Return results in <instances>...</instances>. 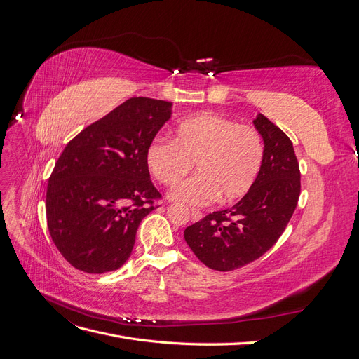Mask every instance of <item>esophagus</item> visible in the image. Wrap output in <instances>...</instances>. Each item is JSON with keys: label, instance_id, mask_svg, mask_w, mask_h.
<instances>
[{"label": "esophagus", "instance_id": "obj_1", "mask_svg": "<svg viewBox=\"0 0 359 359\" xmlns=\"http://www.w3.org/2000/svg\"><path fill=\"white\" fill-rule=\"evenodd\" d=\"M203 217V214L201 212V211H198V210H191V220L193 222H199L201 219Z\"/></svg>", "mask_w": 359, "mask_h": 359}]
</instances>
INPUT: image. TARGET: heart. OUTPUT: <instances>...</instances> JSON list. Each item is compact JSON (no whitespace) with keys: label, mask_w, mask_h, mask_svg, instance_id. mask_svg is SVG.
<instances>
[{"label":"heart","mask_w":359,"mask_h":359,"mask_svg":"<svg viewBox=\"0 0 359 359\" xmlns=\"http://www.w3.org/2000/svg\"><path fill=\"white\" fill-rule=\"evenodd\" d=\"M264 160L265 144L257 128L214 112L184 118L172 142L156 137L147 148L148 170L166 187L177 186L196 165L198 175L170 191V199L191 206L244 198Z\"/></svg>","instance_id":"b5f03b06"}]
</instances>
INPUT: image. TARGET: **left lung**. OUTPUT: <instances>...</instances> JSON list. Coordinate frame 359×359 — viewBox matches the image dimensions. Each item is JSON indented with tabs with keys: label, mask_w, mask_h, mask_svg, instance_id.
<instances>
[{
	"label": "left lung",
	"mask_w": 359,
	"mask_h": 359,
	"mask_svg": "<svg viewBox=\"0 0 359 359\" xmlns=\"http://www.w3.org/2000/svg\"><path fill=\"white\" fill-rule=\"evenodd\" d=\"M253 123L265 144L264 168L253 189L232 208L210 212L184 231L201 262L223 273L253 262L277 243L301 193L292 140L262 114Z\"/></svg>",
	"instance_id": "left-lung-1"
}]
</instances>
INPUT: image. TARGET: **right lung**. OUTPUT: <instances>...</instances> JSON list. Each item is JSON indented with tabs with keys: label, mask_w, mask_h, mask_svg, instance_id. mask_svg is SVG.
I'll list each match as a JSON object with an SVG mask.
<instances>
[{
	"label": "right lung",
	"mask_w": 359,
	"mask_h": 359,
	"mask_svg": "<svg viewBox=\"0 0 359 359\" xmlns=\"http://www.w3.org/2000/svg\"><path fill=\"white\" fill-rule=\"evenodd\" d=\"M170 102L132 97L76 135L46 190L53 244L76 269L103 274L126 264L137 227L156 210L147 148L170 118Z\"/></svg>",
	"instance_id": "obj_1"
}]
</instances>
